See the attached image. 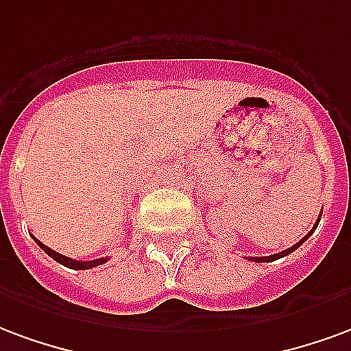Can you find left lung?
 Listing matches in <instances>:
<instances>
[{"instance_id": "obj_1", "label": "left lung", "mask_w": 351, "mask_h": 351, "mask_svg": "<svg viewBox=\"0 0 351 351\" xmlns=\"http://www.w3.org/2000/svg\"><path fill=\"white\" fill-rule=\"evenodd\" d=\"M316 226H318V224H316ZM316 226H314V228H316ZM312 232H314V230H311V232H308V234H306L305 237H303V239H301V241H299V243H295V245H293V247H290V249L282 250V252H278V254H273V256L250 258V262H256V263H262V262H273V260H278V258H282V256H288V254H290V252H293V250H295V249H299V247H301V245H303V243H305L306 239H308V237H311V234H312Z\"/></svg>"}]
</instances>
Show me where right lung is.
I'll return each mask as SVG.
<instances>
[{
    "instance_id": "add662e5",
    "label": "right lung",
    "mask_w": 351,
    "mask_h": 351,
    "mask_svg": "<svg viewBox=\"0 0 351 351\" xmlns=\"http://www.w3.org/2000/svg\"><path fill=\"white\" fill-rule=\"evenodd\" d=\"M35 241H37V245H39L40 249L45 250L46 254L50 258H53L56 262L61 263V265H65V267H69V269H91V267H97V265H102V263L106 262L108 258H99V260H89V262H80V260H73V258H67L63 256V254H60V252H56V250H52L50 247H46V245H43V243L37 239V237H33Z\"/></svg>"
}]
</instances>
